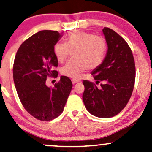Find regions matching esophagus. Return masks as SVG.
<instances>
[{"label": "esophagus", "mask_w": 152, "mask_h": 152, "mask_svg": "<svg viewBox=\"0 0 152 152\" xmlns=\"http://www.w3.org/2000/svg\"><path fill=\"white\" fill-rule=\"evenodd\" d=\"M72 82L73 84H76V83L80 82V80H78V79H76V78H72Z\"/></svg>", "instance_id": "esophagus-1"}]
</instances>
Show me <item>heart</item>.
<instances>
[{
    "mask_svg": "<svg viewBox=\"0 0 152 152\" xmlns=\"http://www.w3.org/2000/svg\"><path fill=\"white\" fill-rule=\"evenodd\" d=\"M107 45L104 38L82 31L67 34L65 42H58L54 46L56 58L63 62L72 52V58L61 68V73L69 78H76L86 69L99 67L105 57Z\"/></svg>",
    "mask_w": 152,
    "mask_h": 152,
    "instance_id": "obj_1",
    "label": "heart"
}]
</instances>
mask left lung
I'll return each instance as SVG.
<instances>
[{
	"label": "left lung",
	"instance_id": "obj_1",
	"mask_svg": "<svg viewBox=\"0 0 152 152\" xmlns=\"http://www.w3.org/2000/svg\"><path fill=\"white\" fill-rule=\"evenodd\" d=\"M102 32L107 52L102 63L91 74L97 82L104 83L98 88L94 83L83 80V100L91 114L106 118L116 116L127 105L134 89L136 67L127 42L108 27H104Z\"/></svg>",
	"mask_w": 152,
	"mask_h": 152
}]
</instances>
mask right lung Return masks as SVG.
<instances>
[{"label": "right lung", "instance_id": "obj_1", "mask_svg": "<svg viewBox=\"0 0 152 152\" xmlns=\"http://www.w3.org/2000/svg\"><path fill=\"white\" fill-rule=\"evenodd\" d=\"M61 36L56 31H38L21 44L15 56L13 77L19 99L29 114L42 121L61 115L72 88L65 76L53 88L45 83L48 77L58 74L53 69L58 67L54 46Z\"/></svg>", "mask_w": 152, "mask_h": 152}]
</instances>
